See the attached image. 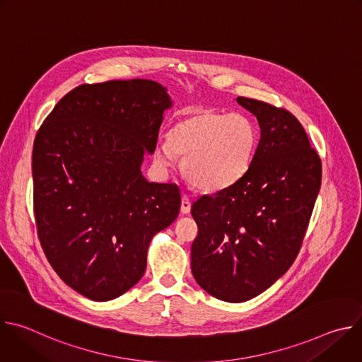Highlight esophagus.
I'll return each instance as SVG.
<instances>
[{
    "label": "esophagus",
    "mask_w": 362,
    "mask_h": 362,
    "mask_svg": "<svg viewBox=\"0 0 362 362\" xmlns=\"http://www.w3.org/2000/svg\"><path fill=\"white\" fill-rule=\"evenodd\" d=\"M190 208H192L190 199H189L186 194H183V196H182V204H180V212H182V215H187V214L190 212Z\"/></svg>",
    "instance_id": "1"
}]
</instances>
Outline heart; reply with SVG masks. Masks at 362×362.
<instances>
[{"label":"heart","instance_id":"1","mask_svg":"<svg viewBox=\"0 0 362 362\" xmlns=\"http://www.w3.org/2000/svg\"><path fill=\"white\" fill-rule=\"evenodd\" d=\"M257 144V132L243 115L196 112L176 122L168 141L154 147V162L168 172L182 160V170L192 186L216 193L238 183L249 170Z\"/></svg>","mask_w":362,"mask_h":362}]
</instances>
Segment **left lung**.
Listing matches in <instances>:
<instances>
[{"mask_svg":"<svg viewBox=\"0 0 362 362\" xmlns=\"http://www.w3.org/2000/svg\"><path fill=\"white\" fill-rule=\"evenodd\" d=\"M259 123L261 139L247 173L192 206L199 232L192 274L212 296L249 300L293 264L321 187L318 153L289 112L238 97Z\"/></svg>","mask_w":362,"mask_h":362,"instance_id":"8db88e82","label":"left lung"}]
</instances>
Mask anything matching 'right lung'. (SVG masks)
Segmentation results:
<instances>
[{
  "mask_svg": "<svg viewBox=\"0 0 362 362\" xmlns=\"http://www.w3.org/2000/svg\"><path fill=\"white\" fill-rule=\"evenodd\" d=\"M172 106L168 88L153 80L83 84L35 136L38 238L57 275L88 299L112 300L136 285L151 238L179 215V187L141 173Z\"/></svg>",
  "mask_w": 362,
  "mask_h": 362,
  "instance_id": "obj_1",
  "label": "right lung"
}]
</instances>
